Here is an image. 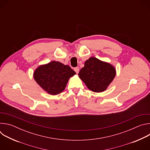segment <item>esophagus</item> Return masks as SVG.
<instances>
[{
  "label": "esophagus",
  "instance_id": "esophagus-1",
  "mask_svg": "<svg viewBox=\"0 0 150 150\" xmlns=\"http://www.w3.org/2000/svg\"><path fill=\"white\" fill-rule=\"evenodd\" d=\"M74 71H75V72H76V74H78V72H79V68L76 67V68H74Z\"/></svg>",
  "mask_w": 150,
  "mask_h": 150
}]
</instances>
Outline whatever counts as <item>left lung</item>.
Returning a JSON list of instances; mask_svg holds the SVG:
<instances>
[{
	"mask_svg": "<svg viewBox=\"0 0 150 150\" xmlns=\"http://www.w3.org/2000/svg\"><path fill=\"white\" fill-rule=\"evenodd\" d=\"M116 73L115 68L109 63L91 57L85 61L78 75L90 90L101 93L108 88Z\"/></svg>",
	"mask_w": 150,
	"mask_h": 150,
	"instance_id": "8db88e82",
	"label": "left lung"
}]
</instances>
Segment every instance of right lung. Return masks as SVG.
Returning a JSON list of instances; mask_svg holds the SVG:
<instances>
[{"label": "right lung", "instance_id": "1", "mask_svg": "<svg viewBox=\"0 0 150 150\" xmlns=\"http://www.w3.org/2000/svg\"><path fill=\"white\" fill-rule=\"evenodd\" d=\"M76 72L68 65L52 61L38 67L33 77L40 86L51 95H57L65 89L69 78Z\"/></svg>", "mask_w": 150, "mask_h": 150}]
</instances>
